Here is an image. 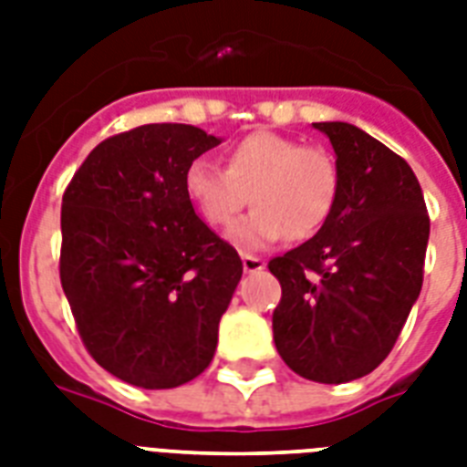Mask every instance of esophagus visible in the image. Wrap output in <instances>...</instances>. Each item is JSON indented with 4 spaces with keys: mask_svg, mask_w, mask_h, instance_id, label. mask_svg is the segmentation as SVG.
I'll use <instances>...</instances> for the list:
<instances>
[{
    "mask_svg": "<svg viewBox=\"0 0 467 467\" xmlns=\"http://www.w3.org/2000/svg\"><path fill=\"white\" fill-rule=\"evenodd\" d=\"M242 269H244V274H256V271L266 269V262L259 256L242 254Z\"/></svg>",
    "mask_w": 467,
    "mask_h": 467,
    "instance_id": "esophagus-1",
    "label": "esophagus"
}]
</instances>
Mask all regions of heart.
I'll return each instance as SVG.
<instances>
[{
    "instance_id": "b5f03b06",
    "label": "heart",
    "mask_w": 467,
    "mask_h": 467,
    "mask_svg": "<svg viewBox=\"0 0 467 467\" xmlns=\"http://www.w3.org/2000/svg\"><path fill=\"white\" fill-rule=\"evenodd\" d=\"M183 186L213 227L230 225L252 201L256 208L230 227L227 240L242 252H262L288 234L303 240L325 225L339 193V171L325 150L256 130L227 150L225 169L193 161Z\"/></svg>"
}]
</instances>
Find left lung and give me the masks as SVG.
I'll return each instance as SVG.
<instances>
[{
    "instance_id": "obj_1",
    "label": "left lung",
    "mask_w": 467,
    "mask_h": 467,
    "mask_svg": "<svg viewBox=\"0 0 467 467\" xmlns=\"http://www.w3.org/2000/svg\"><path fill=\"white\" fill-rule=\"evenodd\" d=\"M337 155L339 193L312 240L269 262L281 284L274 341L298 376L339 385L368 376L420 298L429 215L405 160L361 128L312 123Z\"/></svg>"
}]
</instances>
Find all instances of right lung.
I'll return each instance as SVG.
<instances>
[{
	"instance_id": "add662e5",
	"label": "right lung",
	"mask_w": 467,
	"mask_h": 467,
	"mask_svg": "<svg viewBox=\"0 0 467 467\" xmlns=\"http://www.w3.org/2000/svg\"><path fill=\"white\" fill-rule=\"evenodd\" d=\"M220 138L150 123L91 150L62 196V291L94 361L167 390L211 366L242 259L191 203L183 176Z\"/></svg>"
}]
</instances>
